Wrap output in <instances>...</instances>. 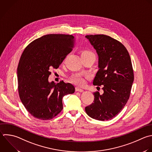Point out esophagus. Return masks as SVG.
Here are the masks:
<instances>
[{
    "instance_id": "34e87169",
    "label": "esophagus",
    "mask_w": 152,
    "mask_h": 152,
    "mask_svg": "<svg viewBox=\"0 0 152 152\" xmlns=\"http://www.w3.org/2000/svg\"><path fill=\"white\" fill-rule=\"evenodd\" d=\"M75 91H80V92H83L84 90L83 89L81 88H79V87H75Z\"/></svg>"
}]
</instances>
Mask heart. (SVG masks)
I'll list each match as a JSON object with an SVG mask.
<instances>
[{"mask_svg": "<svg viewBox=\"0 0 152 152\" xmlns=\"http://www.w3.org/2000/svg\"><path fill=\"white\" fill-rule=\"evenodd\" d=\"M90 55H94L93 53H92L91 51L90 50H84L81 53V56H90ZM70 80L77 84V85H83L85 83V80L84 79V78L80 74H75L73 75L72 76H71V77L70 78Z\"/></svg>", "mask_w": 152, "mask_h": 152, "instance_id": "heart-1", "label": "heart"}]
</instances>
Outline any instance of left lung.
<instances>
[{
  "label": "left lung",
  "mask_w": 152,
  "mask_h": 152,
  "mask_svg": "<svg viewBox=\"0 0 152 152\" xmlns=\"http://www.w3.org/2000/svg\"><path fill=\"white\" fill-rule=\"evenodd\" d=\"M99 56V71L94 86L103 85V93H93V103L85 107L87 114L99 121L112 119L124 107L129 99L134 72L129 53L119 41L104 34L87 35Z\"/></svg>",
  "instance_id": "1"
}]
</instances>
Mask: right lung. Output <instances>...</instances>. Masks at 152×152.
<instances>
[{
	"mask_svg": "<svg viewBox=\"0 0 152 152\" xmlns=\"http://www.w3.org/2000/svg\"><path fill=\"white\" fill-rule=\"evenodd\" d=\"M72 35L47 34L30 43L24 49L17 68L20 98L34 118L50 120L63 109L62 98L75 91L63 81L49 83L50 69H57L74 46Z\"/></svg>",
	"mask_w": 152,
	"mask_h": 152,
	"instance_id": "add662e5",
	"label": "right lung"
}]
</instances>
